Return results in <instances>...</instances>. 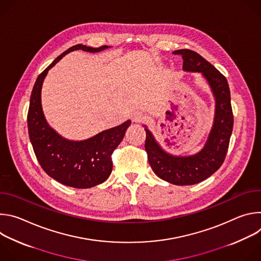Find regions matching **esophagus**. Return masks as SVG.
Segmentation results:
<instances>
[{
	"label": "esophagus",
	"mask_w": 261,
	"mask_h": 261,
	"mask_svg": "<svg viewBox=\"0 0 261 261\" xmlns=\"http://www.w3.org/2000/svg\"><path fill=\"white\" fill-rule=\"evenodd\" d=\"M131 120L134 123H140V122L145 120V115L140 110H135V111H133L132 115H131Z\"/></svg>",
	"instance_id": "34e87169"
}]
</instances>
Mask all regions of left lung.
Here are the masks:
<instances>
[{
	"label": "left lung",
	"instance_id": "8db88e82",
	"mask_svg": "<svg viewBox=\"0 0 261 261\" xmlns=\"http://www.w3.org/2000/svg\"><path fill=\"white\" fill-rule=\"evenodd\" d=\"M182 70L198 72L207 82L215 98V117L204 146L189 156H174L165 152L152 132L143 125L146 138L144 147L153 171L162 179L178 186L200 182L216 172L224 162L233 128V115L227 80L211 63L190 49H178Z\"/></svg>",
	"mask_w": 261,
	"mask_h": 261
}]
</instances>
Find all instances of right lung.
Returning <instances> with one entry per match:
<instances>
[{
    "label": "right lung",
    "instance_id": "add662e5",
    "mask_svg": "<svg viewBox=\"0 0 261 261\" xmlns=\"http://www.w3.org/2000/svg\"><path fill=\"white\" fill-rule=\"evenodd\" d=\"M109 46L98 48L77 44L59 56L34 85L28 113V130L35 155L42 169L57 181L77 189L92 188L105 181L113 170L111 154L121 143L128 120L84 140H69L57 133L46 122L41 104V89L49 69L64 56L73 50L99 53Z\"/></svg>",
    "mask_w": 261,
    "mask_h": 261
}]
</instances>
